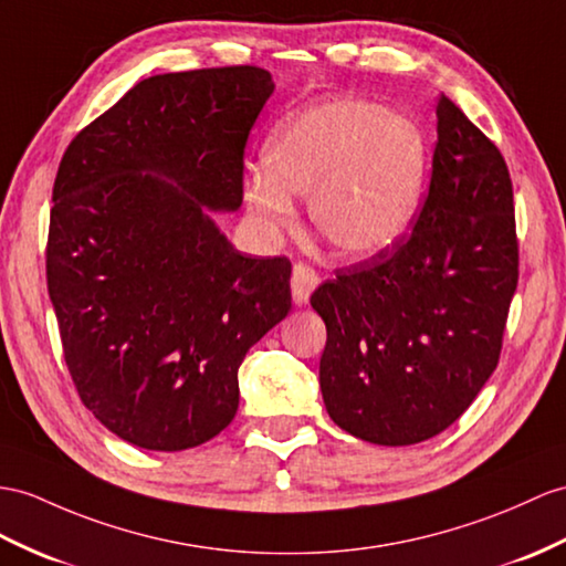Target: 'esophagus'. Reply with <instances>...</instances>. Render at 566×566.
Segmentation results:
<instances>
[{
  "label": "esophagus",
  "instance_id": "esophagus-1",
  "mask_svg": "<svg viewBox=\"0 0 566 566\" xmlns=\"http://www.w3.org/2000/svg\"><path fill=\"white\" fill-rule=\"evenodd\" d=\"M319 285V275L307 264H295L293 266V279H291V293H293V302L297 307L307 305L310 295L314 293V287Z\"/></svg>",
  "mask_w": 566,
  "mask_h": 566
}]
</instances>
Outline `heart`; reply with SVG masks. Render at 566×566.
Listing matches in <instances>:
<instances>
[{
	"label": "heart",
	"instance_id": "b5f03b06",
	"mask_svg": "<svg viewBox=\"0 0 566 566\" xmlns=\"http://www.w3.org/2000/svg\"><path fill=\"white\" fill-rule=\"evenodd\" d=\"M264 172L247 177V216L269 238L295 223L307 197L310 223L343 259L375 256L401 240L424 197L427 146L406 117L353 98L322 101L273 127Z\"/></svg>",
	"mask_w": 566,
	"mask_h": 566
}]
</instances>
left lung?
Wrapping results in <instances>:
<instances>
[{
	"label": "left lung",
	"instance_id": "1",
	"mask_svg": "<svg viewBox=\"0 0 566 566\" xmlns=\"http://www.w3.org/2000/svg\"><path fill=\"white\" fill-rule=\"evenodd\" d=\"M518 281L506 163L447 95L430 191L406 240L312 295L326 324L319 387L340 430L381 447L444 432L497 367Z\"/></svg>",
	"mask_w": 566,
	"mask_h": 566
}]
</instances>
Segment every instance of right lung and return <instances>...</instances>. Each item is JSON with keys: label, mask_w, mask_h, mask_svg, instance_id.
Segmentation results:
<instances>
[{"label": "right lung", "mask_w": 566, "mask_h": 566, "mask_svg": "<svg viewBox=\"0 0 566 566\" xmlns=\"http://www.w3.org/2000/svg\"><path fill=\"white\" fill-rule=\"evenodd\" d=\"M259 66L158 74L69 144L52 189L48 293L81 401L148 451L209 442L247 350L291 312V261L238 252L244 146L273 93Z\"/></svg>", "instance_id": "add662e5"}]
</instances>
